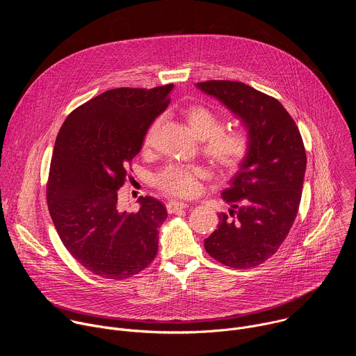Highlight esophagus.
Segmentation results:
<instances>
[{"label":"esophagus","mask_w":356,"mask_h":356,"mask_svg":"<svg viewBox=\"0 0 356 356\" xmlns=\"http://www.w3.org/2000/svg\"><path fill=\"white\" fill-rule=\"evenodd\" d=\"M184 209H187V204H186V202H180V201H173L172 200L166 204V210H168L169 214H175L179 210H184Z\"/></svg>","instance_id":"esophagus-1"}]
</instances>
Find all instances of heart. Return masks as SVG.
<instances>
[{
  "label": "heart",
  "mask_w": 356,
  "mask_h": 356,
  "mask_svg": "<svg viewBox=\"0 0 356 356\" xmlns=\"http://www.w3.org/2000/svg\"><path fill=\"white\" fill-rule=\"evenodd\" d=\"M193 134L202 139V152L222 170L235 172L250 158L253 138L245 128L225 129L224 117L204 104H191L181 111ZM161 120L150 125L145 145L149 146ZM209 170L200 165H169L155 176V184L169 195L188 198L200 187V181L209 177Z\"/></svg>",
  "instance_id": "1"
}]
</instances>
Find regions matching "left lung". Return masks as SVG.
Returning a JSON list of instances; mask_svg holds the SVG:
<instances>
[{
	"mask_svg": "<svg viewBox=\"0 0 356 356\" xmlns=\"http://www.w3.org/2000/svg\"><path fill=\"white\" fill-rule=\"evenodd\" d=\"M248 128L253 150L222 191L229 214L204 239L209 255L234 269L255 268L286 239L301 200L307 156L300 131L279 99L241 81L197 83Z\"/></svg>",
	"mask_w": 356,
	"mask_h": 356,
	"instance_id": "1",
	"label": "left lung"
}]
</instances>
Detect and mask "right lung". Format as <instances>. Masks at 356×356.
<instances>
[{"instance_id": "1", "label": "right lung", "mask_w": 356, "mask_h": 356, "mask_svg": "<svg viewBox=\"0 0 356 356\" xmlns=\"http://www.w3.org/2000/svg\"><path fill=\"white\" fill-rule=\"evenodd\" d=\"M173 84L120 87L73 110L63 122L46 184L47 209L70 255L91 273L124 280L158 253L166 207L150 195L140 209H118V190L145 135L170 103Z\"/></svg>"}]
</instances>
